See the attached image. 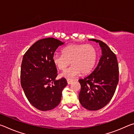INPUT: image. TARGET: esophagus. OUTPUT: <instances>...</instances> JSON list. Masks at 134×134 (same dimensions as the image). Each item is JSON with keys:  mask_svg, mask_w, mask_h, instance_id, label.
<instances>
[{"mask_svg": "<svg viewBox=\"0 0 134 134\" xmlns=\"http://www.w3.org/2000/svg\"><path fill=\"white\" fill-rule=\"evenodd\" d=\"M67 83L69 84V85H70V84H71L72 83V81H73V80L71 79H67Z\"/></svg>", "mask_w": 134, "mask_h": 134, "instance_id": "esophagus-1", "label": "esophagus"}]
</instances>
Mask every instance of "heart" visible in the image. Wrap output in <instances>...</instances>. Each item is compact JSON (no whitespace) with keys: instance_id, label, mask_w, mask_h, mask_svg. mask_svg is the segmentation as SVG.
<instances>
[{"instance_id":"heart-1","label":"heart","mask_w":134,"mask_h":134,"mask_svg":"<svg viewBox=\"0 0 134 134\" xmlns=\"http://www.w3.org/2000/svg\"><path fill=\"white\" fill-rule=\"evenodd\" d=\"M97 53L91 44H74L63 49V54H55L53 56L54 64L60 70H64L71 64V67L63 72L65 77H73L81 73L86 74L92 71L96 64Z\"/></svg>"}]
</instances>
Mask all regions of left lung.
I'll return each instance as SVG.
<instances>
[{"mask_svg": "<svg viewBox=\"0 0 134 134\" xmlns=\"http://www.w3.org/2000/svg\"><path fill=\"white\" fill-rule=\"evenodd\" d=\"M102 49L98 64L92 73L79 80L81 85L79 101L89 110H97L109 102L119 81V67L116 56L105 43L96 39Z\"/></svg>", "mask_w": 134, "mask_h": 134, "instance_id": "1", "label": "left lung"}]
</instances>
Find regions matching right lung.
Instances as JSON below:
<instances>
[{"instance_id": "right-lung-1", "label": "right lung", "mask_w": 134, "mask_h": 134, "mask_svg": "<svg viewBox=\"0 0 134 134\" xmlns=\"http://www.w3.org/2000/svg\"><path fill=\"white\" fill-rule=\"evenodd\" d=\"M64 44L54 38H44L35 42L24 55L21 86L28 101L38 110H49L57 106L67 85L65 78L55 79L57 70L53 62L55 50Z\"/></svg>"}]
</instances>
